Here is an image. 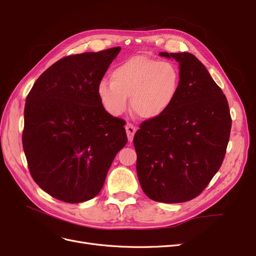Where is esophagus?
<instances>
[{
	"instance_id": "1",
	"label": "esophagus",
	"mask_w": 256,
	"mask_h": 256,
	"mask_svg": "<svg viewBox=\"0 0 256 256\" xmlns=\"http://www.w3.org/2000/svg\"><path fill=\"white\" fill-rule=\"evenodd\" d=\"M126 134H128V141H132L134 138V135L136 133V126L132 124V123H128V124L126 126Z\"/></svg>"
}]
</instances>
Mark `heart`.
<instances>
[{
    "instance_id": "1",
    "label": "heart",
    "mask_w": 256,
    "mask_h": 256,
    "mask_svg": "<svg viewBox=\"0 0 256 256\" xmlns=\"http://www.w3.org/2000/svg\"><path fill=\"white\" fill-rule=\"evenodd\" d=\"M112 81L101 80L97 94L103 108L120 116L128 106L142 119H155L173 106L180 90L182 74L171 61L136 56L118 64L110 72Z\"/></svg>"
}]
</instances>
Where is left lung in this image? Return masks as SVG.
Here are the masks:
<instances>
[{
  "mask_svg": "<svg viewBox=\"0 0 256 256\" xmlns=\"http://www.w3.org/2000/svg\"><path fill=\"white\" fill-rule=\"evenodd\" d=\"M159 54L179 63L180 90L171 108L136 132L137 175L150 200L184 202L200 195L220 170L232 119L222 88L194 54Z\"/></svg>",
  "mask_w": 256,
  "mask_h": 256,
  "instance_id": "8db88e82",
  "label": "left lung"
}]
</instances>
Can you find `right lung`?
Returning a JSON list of instances; mask_svg holds the SVG:
<instances>
[{"mask_svg":"<svg viewBox=\"0 0 256 256\" xmlns=\"http://www.w3.org/2000/svg\"><path fill=\"white\" fill-rule=\"evenodd\" d=\"M120 47L64 56L26 97L22 142L28 168L47 194L68 204L99 194L128 142L126 121L101 104L97 86Z\"/></svg>","mask_w":256,"mask_h":256,"instance_id":"right-lung-1","label":"right lung"}]
</instances>
